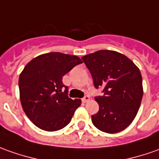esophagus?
<instances>
[{"label":"esophagus","mask_w":159,"mask_h":159,"mask_svg":"<svg viewBox=\"0 0 159 159\" xmlns=\"http://www.w3.org/2000/svg\"><path fill=\"white\" fill-rule=\"evenodd\" d=\"M82 101H83L84 102H89V96H87V95H86V96H84V98L82 99Z\"/></svg>","instance_id":"esophagus-1"}]
</instances>
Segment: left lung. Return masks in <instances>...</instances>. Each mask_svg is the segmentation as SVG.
Instances as JSON below:
<instances>
[{
	"label": "left lung",
	"instance_id": "1",
	"mask_svg": "<svg viewBox=\"0 0 159 159\" xmlns=\"http://www.w3.org/2000/svg\"><path fill=\"white\" fill-rule=\"evenodd\" d=\"M82 59L94 86L103 89V95L95 98L99 111L91 116L93 125L106 133L124 130L134 120L143 98L139 69L125 55L112 50H98Z\"/></svg>",
	"mask_w": 159,
	"mask_h": 159
}]
</instances>
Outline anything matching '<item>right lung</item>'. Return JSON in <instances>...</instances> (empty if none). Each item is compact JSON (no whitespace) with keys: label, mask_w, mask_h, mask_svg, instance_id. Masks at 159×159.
Instances as JSON below:
<instances>
[{"label":"right lung","mask_w":159,"mask_h":159,"mask_svg":"<svg viewBox=\"0 0 159 159\" xmlns=\"http://www.w3.org/2000/svg\"><path fill=\"white\" fill-rule=\"evenodd\" d=\"M82 62L76 56L52 52L36 57L23 69L19 77L21 106L38 128L56 131L71 121L82 102L68 97L62 76Z\"/></svg>","instance_id":"1"}]
</instances>
